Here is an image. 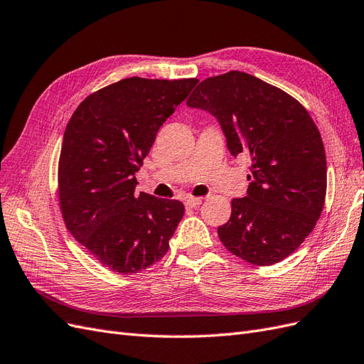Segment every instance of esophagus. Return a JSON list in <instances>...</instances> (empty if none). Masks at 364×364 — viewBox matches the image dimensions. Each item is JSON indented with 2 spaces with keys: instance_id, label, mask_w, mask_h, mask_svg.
I'll use <instances>...</instances> for the list:
<instances>
[{
  "instance_id": "34e87169",
  "label": "esophagus",
  "mask_w": 364,
  "mask_h": 364,
  "mask_svg": "<svg viewBox=\"0 0 364 364\" xmlns=\"http://www.w3.org/2000/svg\"><path fill=\"white\" fill-rule=\"evenodd\" d=\"M186 208H199L202 205L200 197H186L185 199Z\"/></svg>"
}]
</instances>
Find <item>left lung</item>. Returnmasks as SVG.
I'll list each match as a JSON object with an SVG mask.
<instances>
[{"instance_id":"obj_1","label":"left lung","mask_w":364,"mask_h":364,"mask_svg":"<svg viewBox=\"0 0 364 364\" xmlns=\"http://www.w3.org/2000/svg\"><path fill=\"white\" fill-rule=\"evenodd\" d=\"M217 118L230 155L250 156L246 197L217 232L255 266L287 258L314 229L326 194L323 142L306 109L277 86L240 71L209 77L186 100Z\"/></svg>"}]
</instances>
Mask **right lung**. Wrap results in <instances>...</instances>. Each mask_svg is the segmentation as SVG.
Here are the masks:
<instances>
[{"label":"right lung","mask_w":364,"mask_h":364,"mask_svg":"<svg viewBox=\"0 0 364 364\" xmlns=\"http://www.w3.org/2000/svg\"><path fill=\"white\" fill-rule=\"evenodd\" d=\"M197 79L129 77L86 97L63 134L59 200L68 230L103 266L130 274L158 262L183 203L135 193L158 130Z\"/></svg>","instance_id":"add662e5"}]
</instances>
